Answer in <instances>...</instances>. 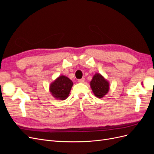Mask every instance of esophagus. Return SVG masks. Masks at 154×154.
<instances>
[{
	"label": "esophagus",
	"mask_w": 154,
	"mask_h": 154,
	"mask_svg": "<svg viewBox=\"0 0 154 154\" xmlns=\"http://www.w3.org/2000/svg\"><path fill=\"white\" fill-rule=\"evenodd\" d=\"M84 81H85V78H82V79H80V80H78V82L79 83H83V82H84Z\"/></svg>",
	"instance_id": "34e87169"
}]
</instances>
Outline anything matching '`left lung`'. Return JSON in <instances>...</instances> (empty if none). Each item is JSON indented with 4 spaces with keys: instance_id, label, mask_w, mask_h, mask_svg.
Here are the masks:
<instances>
[{
    "instance_id": "1",
    "label": "left lung",
    "mask_w": 154,
    "mask_h": 154,
    "mask_svg": "<svg viewBox=\"0 0 154 154\" xmlns=\"http://www.w3.org/2000/svg\"><path fill=\"white\" fill-rule=\"evenodd\" d=\"M109 81L100 73H96L90 82L93 93L98 98H102L109 92Z\"/></svg>"
}]
</instances>
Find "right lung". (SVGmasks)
<instances>
[{"mask_svg": "<svg viewBox=\"0 0 154 154\" xmlns=\"http://www.w3.org/2000/svg\"><path fill=\"white\" fill-rule=\"evenodd\" d=\"M72 85V82L68 77L61 75L51 83L49 91L54 98L65 100L68 97Z\"/></svg>", "mask_w": 154, "mask_h": 154, "instance_id": "add662e5", "label": "right lung"}]
</instances>
